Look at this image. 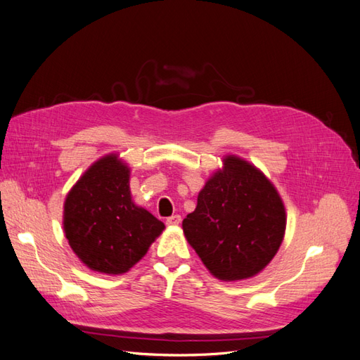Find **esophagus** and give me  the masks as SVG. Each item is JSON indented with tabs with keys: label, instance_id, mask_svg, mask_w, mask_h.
Masks as SVG:
<instances>
[{
	"label": "esophagus",
	"instance_id": "obj_1",
	"mask_svg": "<svg viewBox=\"0 0 360 360\" xmlns=\"http://www.w3.org/2000/svg\"><path fill=\"white\" fill-rule=\"evenodd\" d=\"M165 224L167 225H179L181 224V216L179 214H174L165 219Z\"/></svg>",
	"mask_w": 360,
	"mask_h": 360
}]
</instances>
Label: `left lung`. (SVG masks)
<instances>
[{
	"instance_id": "left-lung-1",
	"label": "left lung",
	"mask_w": 360,
	"mask_h": 360,
	"mask_svg": "<svg viewBox=\"0 0 360 360\" xmlns=\"http://www.w3.org/2000/svg\"><path fill=\"white\" fill-rule=\"evenodd\" d=\"M182 222L184 234L207 269L225 281L259 274L278 251L285 211L278 193L254 165L224 160Z\"/></svg>"
}]
</instances>
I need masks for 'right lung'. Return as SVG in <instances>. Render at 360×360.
Returning a JSON list of instances; mask_svg holds the SVG:
<instances>
[{"label": "right lung", "instance_id": "right-lung-1", "mask_svg": "<svg viewBox=\"0 0 360 360\" xmlns=\"http://www.w3.org/2000/svg\"><path fill=\"white\" fill-rule=\"evenodd\" d=\"M63 229L72 251L89 269L123 274L141 260L164 224L134 204L129 169L109 155L91 165L70 191Z\"/></svg>", "mask_w": 360, "mask_h": 360}]
</instances>
